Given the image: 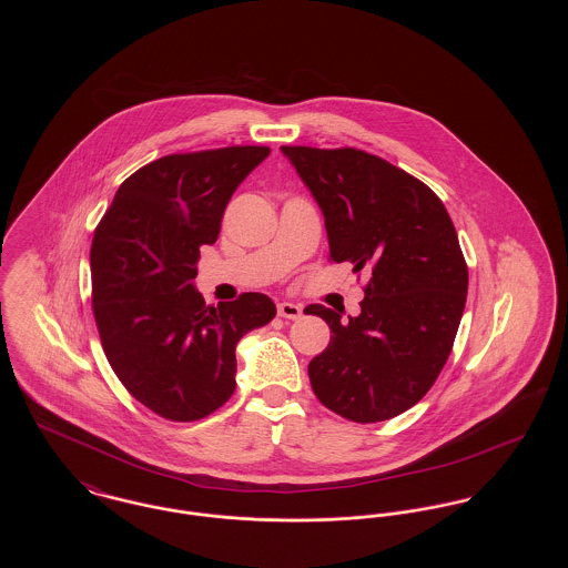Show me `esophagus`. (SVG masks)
<instances>
[{
    "label": "esophagus",
    "mask_w": 568,
    "mask_h": 568,
    "mask_svg": "<svg viewBox=\"0 0 568 568\" xmlns=\"http://www.w3.org/2000/svg\"><path fill=\"white\" fill-rule=\"evenodd\" d=\"M276 311H278V317H283V320H300L302 317V306L292 304V302H281L276 306Z\"/></svg>",
    "instance_id": "34e87169"
}]
</instances>
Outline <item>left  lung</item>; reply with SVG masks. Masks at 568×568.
<instances>
[{
    "instance_id": "obj_1",
    "label": "left lung",
    "mask_w": 568,
    "mask_h": 568,
    "mask_svg": "<svg viewBox=\"0 0 568 568\" xmlns=\"http://www.w3.org/2000/svg\"><path fill=\"white\" fill-rule=\"evenodd\" d=\"M325 216L329 262L371 274L362 313L311 304L329 345L308 364L322 405L375 424L417 405L440 375L458 332L468 266L454 221L426 183L366 151L281 146Z\"/></svg>"
}]
</instances>
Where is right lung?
Returning a JSON list of instances; mask_svg holds the SVG:
<instances>
[{"label": "right lung", "instance_id": "obj_1", "mask_svg": "<svg viewBox=\"0 0 568 568\" xmlns=\"http://www.w3.org/2000/svg\"><path fill=\"white\" fill-rule=\"evenodd\" d=\"M268 146L174 153L121 183L91 243V302L114 375L170 422H195L236 387V345L274 320L271 297L248 292L206 304L191 283L202 244Z\"/></svg>", "mask_w": 568, "mask_h": 568}]
</instances>
